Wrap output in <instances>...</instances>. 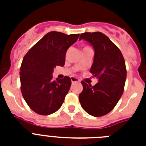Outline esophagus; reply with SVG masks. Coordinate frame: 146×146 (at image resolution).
<instances>
[{
	"label": "esophagus",
	"mask_w": 146,
	"mask_h": 146,
	"mask_svg": "<svg viewBox=\"0 0 146 146\" xmlns=\"http://www.w3.org/2000/svg\"><path fill=\"white\" fill-rule=\"evenodd\" d=\"M70 80H71V82H72V83H76V82H80V80H79L78 78L74 77V76H71Z\"/></svg>",
	"instance_id": "34e87169"
}]
</instances>
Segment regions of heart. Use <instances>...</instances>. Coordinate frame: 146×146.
<instances>
[{
    "label": "heart",
    "instance_id": "1",
    "mask_svg": "<svg viewBox=\"0 0 146 146\" xmlns=\"http://www.w3.org/2000/svg\"><path fill=\"white\" fill-rule=\"evenodd\" d=\"M89 48V47H88V46H86V47H85V48ZM84 48H83V49H84Z\"/></svg>",
    "mask_w": 146,
    "mask_h": 146
}]
</instances>
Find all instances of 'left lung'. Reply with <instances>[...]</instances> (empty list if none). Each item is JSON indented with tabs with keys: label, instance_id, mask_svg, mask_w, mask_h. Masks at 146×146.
Returning <instances> with one entry per match:
<instances>
[{
	"label": "left lung",
	"instance_id": "1",
	"mask_svg": "<svg viewBox=\"0 0 146 146\" xmlns=\"http://www.w3.org/2000/svg\"><path fill=\"white\" fill-rule=\"evenodd\" d=\"M80 39L93 46L95 56L90 72L98 82L92 86L82 81L83 90L79 100L89 114L102 117L113 110L123 95L127 78L124 58L120 49L100 32L82 33Z\"/></svg>",
	"mask_w": 146,
	"mask_h": 146
}]
</instances>
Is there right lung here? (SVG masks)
Returning a JSON list of instances; mask_svg holds the SVG:
<instances>
[{"mask_svg": "<svg viewBox=\"0 0 146 146\" xmlns=\"http://www.w3.org/2000/svg\"><path fill=\"white\" fill-rule=\"evenodd\" d=\"M79 36L50 32L24 56L19 72L20 88L23 98L35 113L49 115L61 107L71 80L64 76L53 80L52 73L56 66H64L66 50Z\"/></svg>", "mask_w": 146, "mask_h": 146, "instance_id": "right-lung-1", "label": "right lung"}]
</instances>
